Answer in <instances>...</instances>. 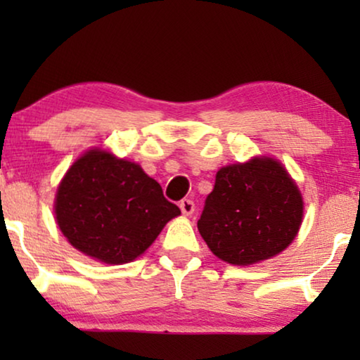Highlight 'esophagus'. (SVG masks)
I'll return each mask as SVG.
<instances>
[{"label":"esophagus","instance_id":"34e87169","mask_svg":"<svg viewBox=\"0 0 360 360\" xmlns=\"http://www.w3.org/2000/svg\"><path fill=\"white\" fill-rule=\"evenodd\" d=\"M180 210H181V213H184L185 216H190V214H193V211H195V203L191 200H188V198H184L180 201Z\"/></svg>","mask_w":360,"mask_h":360}]
</instances>
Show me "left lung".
Returning <instances> with one entry per match:
<instances>
[{"mask_svg":"<svg viewBox=\"0 0 360 360\" xmlns=\"http://www.w3.org/2000/svg\"><path fill=\"white\" fill-rule=\"evenodd\" d=\"M302 218L298 186L282 164L264 157L216 174L198 231L216 257L250 265L282 252L297 236Z\"/></svg>","mask_w":360,"mask_h":360,"instance_id":"1","label":"left lung"}]
</instances>
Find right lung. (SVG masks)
Here are the masks:
<instances>
[{"mask_svg": "<svg viewBox=\"0 0 360 360\" xmlns=\"http://www.w3.org/2000/svg\"><path fill=\"white\" fill-rule=\"evenodd\" d=\"M179 214L139 165L101 150L82 155L56 196V218L68 243L105 264L139 257Z\"/></svg>", "mask_w": 360, "mask_h": 360, "instance_id": "add662e5", "label": "right lung"}]
</instances>
